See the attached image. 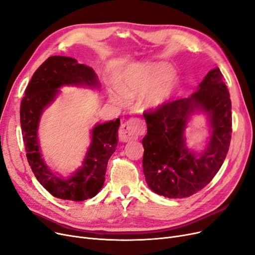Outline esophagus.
<instances>
[{"mask_svg": "<svg viewBox=\"0 0 255 255\" xmlns=\"http://www.w3.org/2000/svg\"><path fill=\"white\" fill-rule=\"evenodd\" d=\"M140 132H142V125L138 121L130 120L122 124L119 130V138L121 141L127 142L138 138Z\"/></svg>", "mask_w": 255, "mask_h": 255, "instance_id": "34e87169", "label": "esophagus"}]
</instances>
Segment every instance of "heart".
I'll use <instances>...</instances> for the list:
<instances>
[{
    "label": "heart",
    "instance_id": "obj_1",
    "mask_svg": "<svg viewBox=\"0 0 255 255\" xmlns=\"http://www.w3.org/2000/svg\"><path fill=\"white\" fill-rule=\"evenodd\" d=\"M177 78L171 68L164 63H157L146 68L129 69L119 81V90L109 93L110 100L124 106L128 101L148 95L142 106L148 110L158 109L167 103L176 87Z\"/></svg>",
    "mask_w": 255,
    "mask_h": 255
}]
</instances>
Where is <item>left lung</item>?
I'll list each match as a JSON object with an SVG mask.
<instances>
[{
  "label": "left lung",
  "instance_id": "1",
  "mask_svg": "<svg viewBox=\"0 0 255 255\" xmlns=\"http://www.w3.org/2000/svg\"><path fill=\"white\" fill-rule=\"evenodd\" d=\"M219 68L210 70L190 97L165 103L143 115L147 134L142 169L150 189L171 199L194 195L223 164L231 139V101ZM208 118L211 136L201 152L187 148L185 129L194 114Z\"/></svg>",
  "mask_w": 255,
  "mask_h": 255
}]
</instances>
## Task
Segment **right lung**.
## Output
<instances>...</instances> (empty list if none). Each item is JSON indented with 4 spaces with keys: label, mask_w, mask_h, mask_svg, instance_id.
Here are the masks:
<instances>
[{
    "label": "right lung",
    "mask_w": 255,
    "mask_h": 255,
    "mask_svg": "<svg viewBox=\"0 0 255 255\" xmlns=\"http://www.w3.org/2000/svg\"><path fill=\"white\" fill-rule=\"evenodd\" d=\"M62 86L99 88L95 71L76 59L51 56L43 62L26 88L20 104V127L27 159L36 179L54 197L62 200L83 201L95 197L104 184L107 163L116 151L120 119L96 124L91 131V145L82 165L70 177L54 173L42 158L38 139V126L42 113L59 95Z\"/></svg>",
    "instance_id": "obj_1"
}]
</instances>
